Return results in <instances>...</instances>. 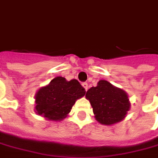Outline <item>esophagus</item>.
<instances>
[{
	"label": "esophagus",
	"instance_id": "1",
	"mask_svg": "<svg viewBox=\"0 0 158 158\" xmlns=\"http://www.w3.org/2000/svg\"><path fill=\"white\" fill-rule=\"evenodd\" d=\"M82 86H83V87L85 88V90H86V91H87V88H88V85H87V83H86V82L82 83Z\"/></svg>",
	"mask_w": 158,
	"mask_h": 158
}]
</instances>
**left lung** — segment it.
<instances>
[{
	"label": "left lung",
	"mask_w": 158,
	"mask_h": 158,
	"mask_svg": "<svg viewBox=\"0 0 158 158\" xmlns=\"http://www.w3.org/2000/svg\"><path fill=\"white\" fill-rule=\"evenodd\" d=\"M86 98L90 102L95 119L102 125L120 122L130 110L127 93L106 80H100L97 86L88 89Z\"/></svg>",
	"instance_id": "8db88e82"
}]
</instances>
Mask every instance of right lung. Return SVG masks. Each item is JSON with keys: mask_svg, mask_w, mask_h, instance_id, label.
<instances>
[{"mask_svg": "<svg viewBox=\"0 0 158 158\" xmlns=\"http://www.w3.org/2000/svg\"><path fill=\"white\" fill-rule=\"evenodd\" d=\"M85 94V88L77 79L67 81L65 78L56 77L36 94V113L48 120L61 121L67 117L75 102Z\"/></svg>", "mask_w": 158, "mask_h": 158, "instance_id": "add662e5", "label": "right lung"}]
</instances>
